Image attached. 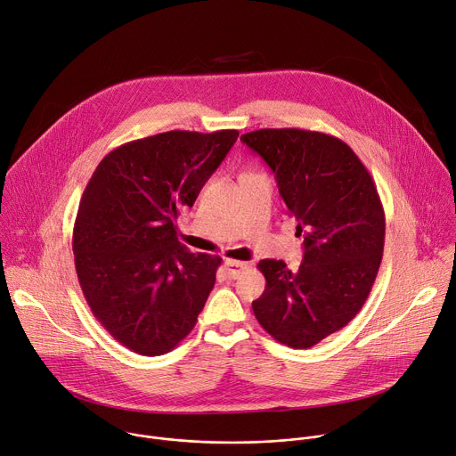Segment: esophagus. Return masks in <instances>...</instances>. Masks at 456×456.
I'll use <instances>...</instances> for the list:
<instances>
[{"label":"esophagus","mask_w":456,"mask_h":456,"mask_svg":"<svg viewBox=\"0 0 456 456\" xmlns=\"http://www.w3.org/2000/svg\"><path fill=\"white\" fill-rule=\"evenodd\" d=\"M224 266H226V273H228L230 279H237V277H240V275L248 270V265H246V263L233 261V259H226V261H224Z\"/></svg>","instance_id":"1"}]
</instances>
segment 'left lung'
Returning <instances> with one entry per match:
<instances>
[{
	"label": "left lung",
	"instance_id": "obj_1",
	"mask_svg": "<svg viewBox=\"0 0 456 456\" xmlns=\"http://www.w3.org/2000/svg\"><path fill=\"white\" fill-rule=\"evenodd\" d=\"M275 174L286 212L305 237L297 270L263 259L259 324L281 344L306 349L355 317L377 279L386 235L382 202L368 168L342 139L300 128L240 135Z\"/></svg>",
	"mask_w": 456,
	"mask_h": 456
}]
</instances>
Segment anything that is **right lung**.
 <instances>
[{
    "instance_id": "right-lung-1",
    "label": "right lung",
    "mask_w": 456,
    "mask_h": 456,
    "mask_svg": "<svg viewBox=\"0 0 456 456\" xmlns=\"http://www.w3.org/2000/svg\"><path fill=\"white\" fill-rule=\"evenodd\" d=\"M237 130H170L125 142L94 170L72 249L94 317L144 357L172 351L195 326L221 257L191 254L177 219L237 141Z\"/></svg>"
}]
</instances>
